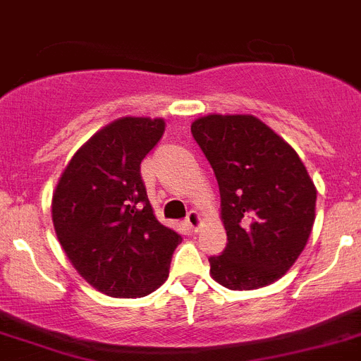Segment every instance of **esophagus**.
I'll return each mask as SVG.
<instances>
[{
	"instance_id": "obj_1",
	"label": "esophagus",
	"mask_w": 361,
	"mask_h": 361,
	"mask_svg": "<svg viewBox=\"0 0 361 361\" xmlns=\"http://www.w3.org/2000/svg\"><path fill=\"white\" fill-rule=\"evenodd\" d=\"M185 222H187V226H189L190 229H192V231H198L200 226H202V216H200V214L196 213V211H190V213L187 214Z\"/></svg>"
}]
</instances>
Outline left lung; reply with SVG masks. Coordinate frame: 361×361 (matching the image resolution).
I'll return each instance as SVG.
<instances>
[{
	"mask_svg": "<svg viewBox=\"0 0 361 361\" xmlns=\"http://www.w3.org/2000/svg\"><path fill=\"white\" fill-rule=\"evenodd\" d=\"M190 132L213 166L227 244L211 275L229 290H257L283 277L316 220L317 190L298 152L253 115L211 114Z\"/></svg>",
	"mask_w": 361,
	"mask_h": 361,
	"instance_id": "left-lung-1",
	"label": "left lung"
}]
</instances>
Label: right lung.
<instances>
[{
  "label": "right lung",
  "instance_id": "add662e5",
  "mask_svg": "<svg viewBox=\"0 0 361 361\" xmlns=\"http://www.w3.org/2000/svg\"><path fill=\"white\" fill-rule=\"evenodd\" d=\"M165 121L121 117L78 148L53 192L51 213L69 262L110 298H145L169 277L181 237L154 216L141 161Z\"/></svg>",
  "mask_w": 361,
  "mask_h": 361
}]
</instances>
